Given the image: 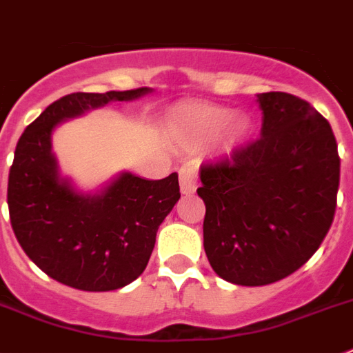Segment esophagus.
I'll return each mask as SVG.
<instances>
[{
    "label": "esophagus",
    "mask_w": 353,
    "mask_h": 353,
    "mask_svg": "<svg viewBox=\"0 0 353 353\" xmlns=\"http://www.w3.org/2000/svg\"><path fill=\"white\" fill-rule=\"evenodd\" d=\"M198 188V174L196 168L193 165H183L180 170V191L183 194L194 193Z\"/></svg>",
    "instance_id": "34e87169"
}]
</instances>
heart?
<instances>
[{
  "label": "heart",
  "instance_id": "b5f03b06",
  "mask_svg": "<svg viewBox=\"0 0 353 353\" xmlns=\"http://www.w3.org/2000/svg\"><path fill=\"white\" fill-rule=\"evenodd\" d=\"M232 121V112L225 108H196V110H183L176 115V128L183 142L193 144L211 137ZM238 133H245L247 122L240 121L236 124Z\"/></svg>",
  "mask_w": 353,
  "mask_h": 353
}]
</instances>
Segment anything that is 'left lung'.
I'll return each mask as SVG.
<instances>
[{
  "label": "left lung",
  "mask_w": 353,
  "mask_h": 353,
  "mask_svg": "<svg viewBox=\"0 0 353 353\" xmlns=\"http://www.w3.org/2000/svg\"><path fill=\"white\" fill-rule=\"evenodd\" d=\"M261 135L200 168L203 249L225 281L261 287L307 263L337 205L341 159L330 124L292 93H258Z\"/></svg>",
  "instance_id": "1"
}]
</instances>
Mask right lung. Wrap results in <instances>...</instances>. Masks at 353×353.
Listing matches in <instances>:
<instances>
[{
	"label": "right lung",
	"mask_w": 353,
	"mask_h": 353,
	"mask_svg": "<svg viewBox=\"0 0 353 353\" xmlns=\"http://www.w3.org/2000/svg\"><path fill=\"white\" fill-rule=\"evenodd\" d=\"M150 92L70 93L17 141L7 189L10 223L26 256L59 283L88 292L126 287L144 272L159 225L179 202L176 173L162 180L122 173L101 193L81 194L61 179L52 153V131L59 122Z\"/></svg>",
	"instance_id": "right-lung-1"
}]
</instances>
